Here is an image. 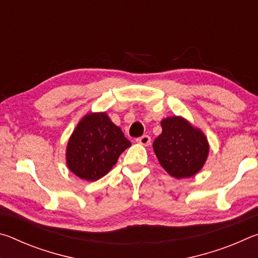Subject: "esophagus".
<instances>
[{
    "mask_svg": "<svg viewBox=\"0 0 258 258\" xmlns=\"http://www.w3.org/2000/svg\"><path fill=\"white\" fill-rule=\"evenodd\" d=\"M137 142L142 146H149L151 143V138L149 137V135H142V137L137 139Z\"/></svg>",
    "mask_w": 258,
    "mask_h": 258,
    "instance_id": "34e87169",
    "label": "esophagus"
}]
</instances>
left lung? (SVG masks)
<instances>
[{"mask_svg":"<svg viewBox=\"0 0 258 258\" xmlns=\"http://www.w3.org/2000/svg\"><path fill=\"white\" fill-rule=\"evenodd\" d=\"M161 128L163 132L154 141V151L163 168L175 178L197 174L209 151L204 133L176 116L161 120Z\"/></svg>","mask_w":258,"mask_h":258,"instance_id":"obj_1","label":"left lung"}]
</instances>
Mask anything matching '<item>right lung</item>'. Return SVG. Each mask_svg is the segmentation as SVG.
I'll return each mask as SVG.
<instances>
[{
    "instance_id": "obj_1",
    "label": "right lung",
    "mask_w": 258,
    "mask_h": 258,
    "mask_svg": "<svg viewBox=\"0 0 258 258\" xmlns=\"http://www.w3.org/2000/svg\"><path fill=\"white\" fill-rule=\"evenodd\" d=\"M131 142L106 112L89 113L78 123L67 146V165L78 177L97 181L106 175Z\"/></svg>"
}]
</instances>
